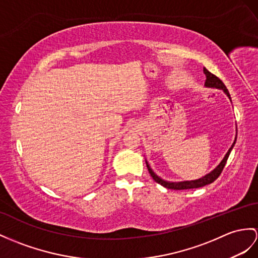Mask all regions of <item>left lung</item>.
<instances>
[{"label":"left lung","instance_id":"obj_1","mask_svg":"<svg viewBox=\"0 0 258 258\" xmlns=\"http://www.w3.org/2000/svg\"><path fill=\"white\" fill-rule=\"evenodd\" d=\"M204 73L206 74V78H207L206 83H205L206 86H208V87H217V89L223 90L224 93L227 94V95L229 96V98L231 99L230 93H229V91H228V89H227V86L224 85V83H223V82H222L221 80H220L218 77H216L215 74H212L211 72H209L208 70H207L206 68H204ZM235 140H236V138H235ZM235 140H234L233 144H232V147L229 149L228 153L225 154V156H224V159L222 160V162L220 163V164L217 166V168L213 169V171H212L211 173H209L208 175H206L205 177L199 178V179H197V180L180 181V183H169V181H165V180H163L162 178H160L159 176H156V175L154 174V172L152 171V169L150 168L148 163H147V167H148V169H149V173L151 174V176H152V178L156 181V183L162 185V186H164V187H166V188H168V189L183 190V189H191V188L203 187V186H206V185L213 183V181H215V180L220 176V174L222 173L225 164H227V161H228V158H229V155H230L231 150H232V148H233V146H234Z\"/></svg>","mask_w":258,"mask_h":258}]
</instances>
